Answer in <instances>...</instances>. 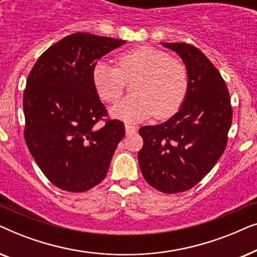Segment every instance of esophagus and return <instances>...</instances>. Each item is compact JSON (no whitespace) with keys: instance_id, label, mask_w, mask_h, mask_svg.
Returning <instances> with one entry per match:
<instances>
[{"instance_id":"34e87169","label":"esophagus","mask_w":257,"mask_h":257,"mask_svg":"<svg viewBox=\"0 0 257 257\" xmlns=\"http://www.w3.org/2000/svg\"><path fill=\"white\" fill-rule=\"evenodd\" d=\"M137 130H138V127H137V126H133V125H130V124H125V131H126V135H127V136L136 133Z\"/></svg>"}]
</instances>
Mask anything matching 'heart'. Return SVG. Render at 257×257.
<instances>
[{
    "mask_svg": "<svg viewBox=\"0 0 257 257\" xmlns=\"http://www.w3.org/2000/svg\"><path fill=\"white\" fill-rule=\"evenodd\" d=\"M117 66L98 62L92 70V83L98 96L117 103L126 82L137 78L133 96L112 107L113 117L127 122L140 121L154 113L157 118L174 114L187 96L188 71L181 61L152 47H139L117 58Z\"/></svg>",
    "mask_w": 257,
    "mask_h": 257,
    "instance_id": "b5f03b06",
    "label": "heart"
}]
</instances>
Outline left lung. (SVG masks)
<instances>
[{"instance_id":"left-lung-1","label":"left lung","mask_w":257,"mask_h":257,"mask_svg":"<svg viewBox=\"0 0 257 257\" xmlns=\"http://www.w3.org/2000/svg\"><path fill=\"white\" fill-rule=\"evenodd\" d=\"M161 44L181 57L189 87L173 117L139 130L144 145L138 161L147 184L173 194L194 187L222 156L233 108L226 83L202 51L187 43Z\"/></svg>"}]
</instances>
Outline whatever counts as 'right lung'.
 <instances>
[{"mask_svg":"<svg viewBox=\"0 0 257 257\" xmlns=\"http://www.w3.org/2000/svg\"><path fill=\"white\" fill-rule=\"evenodd\" d=\"M126 41L87 33L69 35L35 63L23 94L24 139L51 184L63 191L86 192L106 177L125 136L124 124L107 119L92 83L100 59Z\"/></svg>","mask_w":257,"mask_h":257,"instance_id":"1","label":"right lung"}]
</instances>
